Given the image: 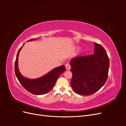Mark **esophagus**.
<instances>
[{
  "instance_id": "1",
  "label": "esophagus",
  "mask_w": 126,
  "mask_h": 126,
  "mask_svg": "<svg viewBox=\"0 0 126 126\" xmlns=\"http://www.w3.org/2000/svg\"><path fill=\"white\" fill-rule=\"evenodd\" d=\"M66 69L67 70H69L71 68V66H70V64L69 63H67L66 64Z\"/></svg>"
}]
</instances>
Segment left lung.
I'll return each mask as SVG.
<instances>
[{
    "label": "left lung",
    "mask_w": 126,
    "mask_h": 126,
    "mask_svg": "<svg viewBox=\"0 0 126 126\" xmlns=\"http://www.w3.org/2000/svg\"><path fill=\"white\" fill-rule=\"evenodd\" d=\"M94 54L76 57L70 61L72 77L71 86L76 93L92 94L107 80L109 59L101 45L94 43Z\"/></svg>",
    "instance_id": "8db88e82"
}]
</instances>
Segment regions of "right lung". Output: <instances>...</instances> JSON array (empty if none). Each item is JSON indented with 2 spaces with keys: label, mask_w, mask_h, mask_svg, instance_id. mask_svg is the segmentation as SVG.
<instances>
[{
  "label": "right lung",
  "mask_w": 126,
  "mask_h": 126,
  "mask_svg": "<svg viewBox=\"0 0 126 126\" xmlns=\"http://www.w3.org/2000/svg\"><path fill=\"white\" fill-rule=\"evenodd\" d=\"M35 39H32L28 41ZM24 45H22V46ZM22 46L19 49L15 64V74L19 82L26 90L33 94L41 95L48 93L55 86L57 80L59 76L66 70L65 66H61L57 67L43 77L37 79H30L25 78L20 74L18 67L19 53Z\"/></svg>",
  "instance_id": "1"
}]
</instances>
